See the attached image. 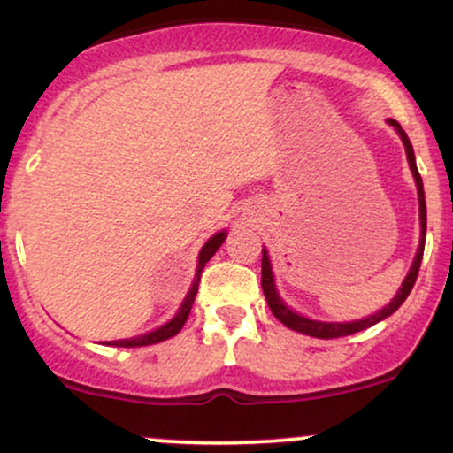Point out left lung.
<instances>
[{
  "label": "left lung",
  "instance_id": "1",
  "mask_svg": "<svg viewBox=\"0 0 453 453\" xmlns=\"http://www.w3.org/2000/svg\"><path fill=\"white\" fill-rule=\"evenodd\" d=\"M388 123L392 127H396L398 136H400V140H403L404 150H407L409 168H411V173H413L415 185H418L419 226H422V236H419L418 253H415V259H413V264H411L409 274L403 280V288L398 289V294L394 296L392 303H389L388 306H383V309L377 311L375 315L364 317V319L347 321V324H334V321H332V324H327V321H315V319H309V317H303V315L294 313V311L289 309V306L279 298L277 288H274L273 268H270L268 253H266V249H262V289H264V296H266V303L270 306V311H273V315L277 317L280 324L292 327V330H296V332H303V334H306V336H315V339H339V336L356 334V332L366 330V327L379 324V321L386 319V317L392 315L394 311H396L398 306L403 304L404 300H407V296L411 294V289H413V285H415V279H418L419 266H422V257H424V244H426V197H424V183H422V176H419V173H418V165H415V153H413V147H411V142H409V136H407V134H404V129L400 127L398 121H394V119H388Z\"/></svg>",
  "mask_w": 453,
  "mask_h": 453
}]
</instances>
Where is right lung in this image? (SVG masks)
<instances>
[{
	"instance_id": "obj_1",
	"label": "right lung",
	"mask_w": 453,
	"mask_h": 453,
	"mask_svg": "<svg viewBox=\"0 0 453 453\" xmlns=\"http://www.w3.org/2000/svg\"><path fill=\"white\" fill-rule=\"evenodd\" d=\"M227 232H217L215 236L209 238V242L202 247L200 256H197V270H196V279H194V285H191L189 294H187V298L183 300V304H180L179 313H176L173 319L168 321V324H164L157 330H150L147 334H140V336H134V339H121V341H111L106 342V345H112V347H147V345H155V342H161L165 339H173L174 334H179L180 327L185 326L187 317H189V311H191V304H194L196 300V294H197V283H200V274L202 270H204L206 262L215 256L217 249L221 247L223 241H226Z\"/></svg>"
}]
</instances>
